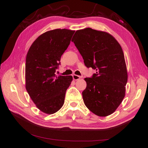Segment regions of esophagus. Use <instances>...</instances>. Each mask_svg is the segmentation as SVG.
Instances as JSON below:
<instances>
[{"mask_svg": "<svg viewBox=\"0 0 148 148\" xmlns=\"http://www.w3.org/2000/svg\"><path fill=\"white\" fill-rule=\"evenodd\" d=\"M72 77H73V79L74 80H78V79H80L81 76H78V75L74 74L73 76H72Z\"/></svg>", "mask_w": 148, "mask_h": 148, "instance_id": "obj_1", "label": "esophagus"}]
</instances>
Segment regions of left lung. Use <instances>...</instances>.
Listing matches in <instances>:
<instances>
[{"label":"left lung","instance_id":"8db88e82","mask_svg":"<svg viewBox=\"0 0 148 148\" xmlns=\"http://www.w3.org/2000/svg\"><path fill=\"white\" fill-rule=\"evenodd\" d=\"M86 67L96 71L86 77L82 92L84 104L99 116L114 112L125 95L127 71L121 46L109 34L86 28L77 30L72 39Z\"/></svg>","mask_w":148,"mask_h":148}]
</instances>
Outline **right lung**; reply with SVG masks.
<instances>
[{
    "mask_svg": "<svg viewBox=\"0 0 148 148\" xmlns=\"http://www.w3.org/2000/svg\"><path fill=\"white\" fill-rule=\"evenodd\" d=\"M74 30L55 29L33 42L26 57V90L37 108L51 114L64 105L71 76H56L61 56L70 44Z\"/></svg>",
    "mask_w": 148,
    "mask_h": 148,
    "instance_id": "add662e5",
    "label": "right lung"
}]
</instances>
